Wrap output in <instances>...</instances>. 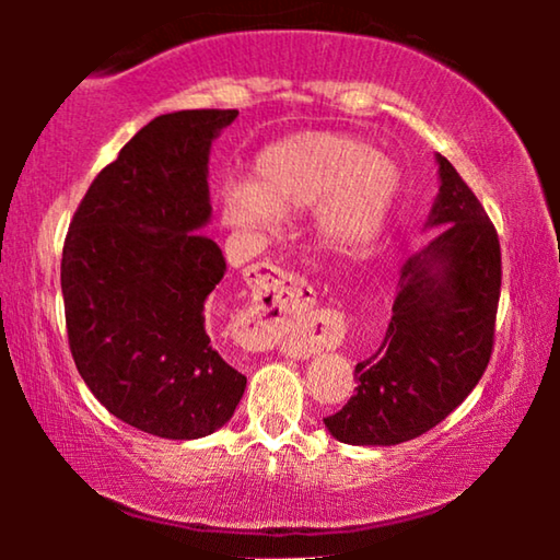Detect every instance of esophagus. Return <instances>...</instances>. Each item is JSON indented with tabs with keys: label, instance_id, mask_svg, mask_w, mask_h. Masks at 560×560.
I'll return each instance as SVG.
<instances>
[{
	"label": "esophagus",
	"instance_id": "34e87169",
	"mask_svg": "<svg viewBox=\"0 0 560 560\" xmlns=\"http://www.w3.org/2000/svg\"><path fill=\"white\" fill-rule=\"evenodd\" d=\"M313 290L303 280L275 267L257 272L252 303L242 318L244 343L249 349H272L293 341L308 349L318 341L316 324L311 316Z\"/></svg>",
	"mask_w": 560,
	"mask_h": 560
}]
</instances>
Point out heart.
<instances>
[{
    "instance_id": "heart-1",
    "label": "heart",
    "mask_w": 560,
    "mask_h": 560,
    "mask_svg": "<svg viewBox=\"0 0 560 560\" xmlns=\"http://www.w3.org/2000/svg\"><path fill=\"white\" fill-rule=\"evenodd\" d=\"M397 194V173L354 137L311 132L282 140L257 158L252 186L224 190L232 224H262L275 217L320 211V234L336 249L357 252L385 226Z\"/></svg>"
}]
</instances>
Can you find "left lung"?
Masks as SVG:
<instances>
[{
    "label": "left lung",
    "instance_id": "left-lung-1",
    "mask_svg": "<svg viewBox=\"0 0 560 560\" xmlns=\"http://www.w3.org/2000/svg\"><path fill=\"white\" fill-rule=\"evenodd\" d=\"M435 240L402 265L385 341L354 366L357 389L324 418L351 446H395L451 416L477 387L494 347L502 252L485 206L439 155Z\"/></svg>",
    "mask_w": 560,
    "mask_h": 560
}]
</instances>
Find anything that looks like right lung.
<instances>
[{
    "label": "right lung",
    "instance_id": "obj_1",
    "mask_svg": "<svg viewBox=\"0 0 560 560\" xmlns=\"http://www.w3.org/2000/svg\"><path fill=\"white\" fill-rule=\"evenodd\" d=\"M236 109L160 114L91 183L68 226L60 288L79 374L112 416L171 441L219 431L247 377L211 343L226 272L211 219L209 150Z\"/></svg>",
    "mask_w": 560,
    "mask_h": 560
}]
</instances>
